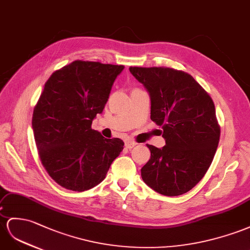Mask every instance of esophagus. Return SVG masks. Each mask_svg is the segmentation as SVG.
I'll return each mask as SVG.
<instances>
[{"label": "esophagus", "instance_id": "esophagus-1", "mask_svg": "<svg viewBox=\"0 0 250 250\" xmlns=\"http://www.w3.org/2000/svg\"><path fill=\"white\" fill-rule=\"evenodd\" d=\"M125 146L126 149H132V148H134V146H136V143L135 142H131V140H127V142H125Z\"/></svg>", "mask_w": 250, "mask_h": 250}]
</instances>
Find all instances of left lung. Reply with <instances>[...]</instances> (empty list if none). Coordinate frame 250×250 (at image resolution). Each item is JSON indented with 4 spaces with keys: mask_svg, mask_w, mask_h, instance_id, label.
I'll return each mask as SVG.
<instances>
[{
    "mask_svg": "<svg viewBox=\"0 0 250 250\" xmlns=\"http://www.w3.org/2000/svg\"><path fill=\"white\" fill-rule=\"evenodd\" d=\"M151 99V120L163 127L166 146L151 151L143 181L158 193L176 196L206 174L220 140V125L209 94L193 77L170 67H130Z\"/></svg>",
    "mask_w": 250,
    "mask_h": 250,
    "instance_id": "obj_1",
    "label": "left lung"
}]
</instances>
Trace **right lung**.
Listing matches in <instances>:
<instances>
[{
    "label": "right lung",
    "mask_w": 250,
    "mask_h": 250,
    "mask_svg": "<svg viewBox=\"0 0 250 250\" xmlns=\"http://www.w3.org/2000/svg\"><path fill=\"white\" fill-rule=\"evenodd\" d=\"M124 68L76 60L44 85L31 124L43 167L61 187L81 192L97 186L124 150L121 139L104 138L92 129Z\"/></svg>",
    "instance_id": "1"
}]
</instances>
